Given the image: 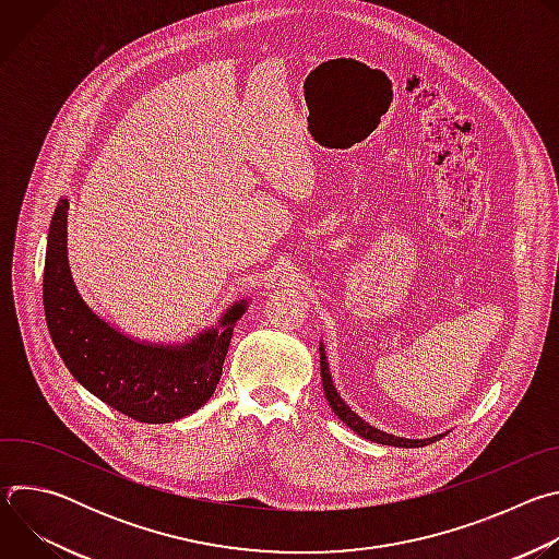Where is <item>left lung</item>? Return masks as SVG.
<instances>
[{
    "label": "left lung",
    "instance_id": "1",
    "mask_svg": "<svg viewBox=\"0 0 559 559\" xmlns=\"http://www.w3.org/2000/svg\"><path fill=\"white\" fill-rule=\"evenodd\" d=\"M318 352H321V378H323V389H325L328 403H330L332 412H334L354 433H358L360 438L371 440V442H378V444L412 449V447H427V444H431V442H436V440H440V438L444 436V433H438V436H431V438L412 440V438H401V436H393V433L380 431L378 427H371V425L365 423L356 412L349 409V405L343 401L341 393L336 391V384H334V380H332V371H330V362H328V354H325V345H323V343H321V347H318Z\"/></svg>",
    "mask_w": 559,
    "mask_h": 559
}]
</instances>
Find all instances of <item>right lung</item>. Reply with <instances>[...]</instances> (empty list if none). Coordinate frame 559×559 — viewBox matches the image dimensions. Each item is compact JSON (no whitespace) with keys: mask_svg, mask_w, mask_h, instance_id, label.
Returning <instances> with one entry per match:
<instances>
[{"mask_svg":"<svg viewBox=\"0 0 559 559\" xmlns=\"http://www.w3.org/2000/svg\"><path fill=\"white\" fill-rule=\"evenodd\" d=\"M68 197L48 227L44 311L50 338L74 380L108 407L139 423L164 425L201 409L216 389L236 321L250 298L231 302L218 321L177 343L134 338L79 294L68 263Z\"/></svg>","mask_w":559,"mask_h":559,"instance_id":"add662e5","label":"right lung"}]
</instances>
